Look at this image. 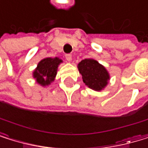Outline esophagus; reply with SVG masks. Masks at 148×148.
<instances>
[{
  "label": "esophagus",
  "mask_w": 148,
  "mask_h": 148,
  "mask_svg": "<svg viewBox=\"0 0 148 148\" xmlns=\"http://www.w3.org/2000/svg\"><path fill=\"white\" fill-rule=\"evenodd\" d=\"M65 58H66V60H67L68 62H71V60H72V56H71V55H70V54L65 55Z\"/></svg>",
  "instance_id": "1"
}]
</instances>
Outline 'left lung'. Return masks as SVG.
<instances>
[{"label":"left lung","mask_w":148,"mask_h":148,"mask_svg":"<svg viewBox=\"0 0 148 148\" xmlns=\"http://www.w3.org/2000/svg\"><path fill=\"white\" fill-rule=\"evenodd\" d=\"M77 69L82 75L83 82L89 88L99 92L108 86L109 73L98 61L92 58L82 60L77 64Z\"/></svg>","instance_id":"left-lung-1"}]
</instances>
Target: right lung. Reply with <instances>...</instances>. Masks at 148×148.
<instances>
[{"label": "right lung", "mask_w": 148, "mask_h": 148, "mask_svg": "<svg viewBox=\"0 0 148 148\" xmlns=\"http://www.w3.org/2000/svg\"><path fill=\"white\" fill-rule=\"evenodd\" d=\"M62 62V60L59 57H46L42 59L32 72L33 78H35L36 82L43 87L49 86L55 81L58 66Z\"/></svg>", "instance_id": "right-lung-1"}]
</instances>
